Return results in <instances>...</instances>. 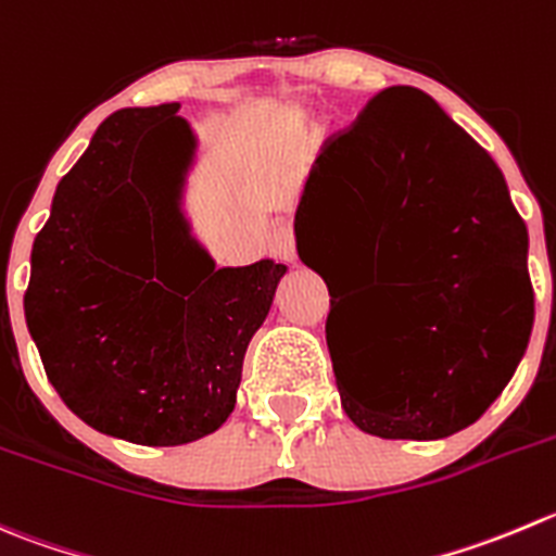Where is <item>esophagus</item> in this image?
Listing matches in <instances>:
<instances>
[{"label": "esophagus", "instance_id": "obj_1", "mask_svg": "<svg viewBox=\"0 0 556 556\" xmlns=\"http://www.w3.org/2000/svg\"><path fill=\"white\" fill-rule=\"evenodd\" d=\"M271 252L279 257V261H295V236L290 225H277L271 233Z\"/></svg>", "mask_w": 556, "mask_h": 556}]
</instances>
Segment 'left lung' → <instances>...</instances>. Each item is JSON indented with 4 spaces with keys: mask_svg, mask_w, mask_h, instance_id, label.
Segmentation results:
<instances>
[{
    "mask_svg": "<svg viewBox=\"0 0 556 556\" xmlns=\"http://www.w3.org/2000/svg\"><path fill=\"white\" fill-rule=\"evenodd\" d=\"M333 241L344 266L386 279L364 299L358 355L333 361L328 337L350 421L382 440L476 424L535 317L527 225L486 149L424 91L382 89L326 143L295 208L299 257L326 285Z\"/></svg>",
    "mask_w": 556,
    "mask_h": 556,
    "instance_id": "8db88e82",
    "label": "left lung"
}]
</instances>
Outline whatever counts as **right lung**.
Returning <instances> with one entry per match:
<instances>
[{
  "instance_id": "right-lung-1",
  "label": "right lung",
  "mask_w": 556,
  "mask_h": 556,
  "mask_svg": "<svg viewBox=\"0 0 556 556\" xmlns=\"http://www.w3.org/2000/svg\"><path fill=\"white\" fill-rule=\"evenodd\" d=\"M190 143L179 102L111 113L31 247L24 315L48 380L80 421L138 445H185L228 421L247 344L288 271L217 268L195 241V277L154 261L163 190L176 212L168 165Z\"/></svg>"
}]
</instances>
